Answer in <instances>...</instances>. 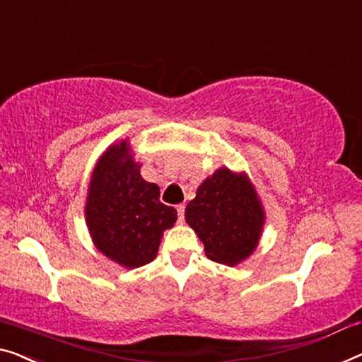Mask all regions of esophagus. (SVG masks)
<instances>
[{"label":"esophagus","mask_w":362,"mask_h":362,"mask_svg":"<svg viewBox=\"0 0 362 362\" xmlns=\"http://www.w3.org/2000/svg\"><path fill=\"white\" fill-rule=\"evenodd\" d=\"M183 214H185V204H179L177 206V216H179V223L183 221Z\"/></svg>","instance_id":"esophagus-1"}]
</instances>
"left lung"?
I'll use <instances>...</instances> for the list:
<instances>
[{
    "label": "left lung",
    "instance_id": "obj_1",
    "mask_svg": "<svg viewBox=\"0 0 362 362\" xmlns=\"http://www.w3.org/2000/svg\"><path fill=\"white\" fill-rule=\"evenodd\" d=\"M265 208L247 172L219 167L197 188L185 221L209 260L235 267L257 250L265 228Z\"/></svg>",
    "mask_w": 362,
    "mask_h": 362
}]
</instances>
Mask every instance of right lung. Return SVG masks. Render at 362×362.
Segmentation results:
<instances>
[{
    "label": "right lung",
    "mask_w": 362,
    "mask_h": 362,
    "mask_svg": "<svg viewBox=\"0 0 362 362\" xmlns=\"http://www.w3.org/2000/svg\"><path fill=\"white\" fill-rule=\"evenodd\" d=\"M129 139L112 143L90 174L86 226L102 255L123 268H139L158 255L177 211L159 202V187L141 177Z\"/></svg>",
    "instance_id": "1"
}]
</instances>
